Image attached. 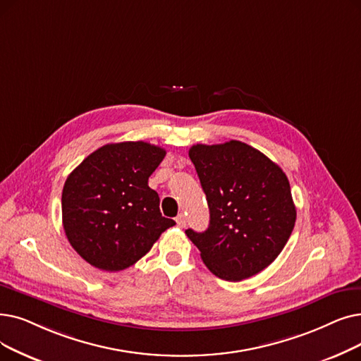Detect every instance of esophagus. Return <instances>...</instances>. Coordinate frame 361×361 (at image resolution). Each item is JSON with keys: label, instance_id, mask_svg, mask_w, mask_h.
Masks as SVG:
<instances>
[{"label": "esophagus", "instance_id": "1", "mask_svg": "<svg viewBox=\"0 0 361 361\" xmlns=\"http://www.w3.org/2000/svg\"><path fill=\"white\" fill-rule=\"evenodd\" d=\"M176 221H177V226H178L180 228L185 227V224H187V221H185V216H184L183 214H180V215L176 218Z\"/></svg>", "mask_w": 361, "mask_h": 361}]
</instances>
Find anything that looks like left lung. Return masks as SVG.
Wrapping results in <instances>:
<instances>
[{"label": "left lung", "mask_w": 361, "mask_h": 361, "mask_svg": "<svg viewBox=\"0 0 361 361\" xmlns=\"http://www.w3.org/2000/svg\"><path fill=\"white\" fill-rule=\"evenodd\" d=\"M209 207V227L185 230L211 273L240 281L279 257L295 226L296 209L281 168L259 150L230 140L189 150Z\"/></svg>", "instance_id": "8db88e82"}]
</instances>
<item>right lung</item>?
I'll use <instances>...</instances> for the list:
<instances>
[{
    "instance_id": "1",
    "label": "right lung",
    "mask_w": 361,
    "mask_h": 361,
    "mask_svg": "<svg viewBox=\"0 0 361 361\" xmlns=\"http://www.w3.org/2000/svg\"><path fill=\"white\" fill-rule=\"evenodd\" d=\"M166 152L146 142L106 145L65 181L61 219L72 247L104 271L131 267L176 224L162 216L149 177Z\"/></svg>"
}]
</instances>
